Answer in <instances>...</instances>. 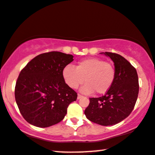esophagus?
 <instances>
[{"label":"esophagus","mask_w":155,"mask_h":155,"mask_svg":"<svg viewBox=\"0 0 155 155\" xmlns=\"http://www.w3.org/2000/svg\"><path fill=\"white\" fill-rule=\"evenodd\" d=\"M82 97H83V96H81V94H78V96H77V99H80L81 98H82Z\"/></svg>","instance_id":"esophagus-1"}]
</instances>
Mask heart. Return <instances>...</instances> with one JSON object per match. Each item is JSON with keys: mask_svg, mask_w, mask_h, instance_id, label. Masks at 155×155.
Wrapping results in <instances>:
<instances>
[{"mask_svg": "<svg viewBox=\"0 0 155 155\" xmlns=\"http://www.w3.org/2000/svg\"><path fill=\"white\" fill-rule=\"evenodd\" d=\"M116 71L112 64L99 58H88L79 61L75 68L67 65L62 70V76L67 86L76 89L84 82L81 92L90 94L96 91L104 94L113 86Z\"/></svg>", "mask_w": 155, "mask_h": 155, "instance_id": "b5f03b06", "label": "heart"}]
</instances>
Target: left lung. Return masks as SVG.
I'll return each mask as SVG.
<instances>
[{"instance_id": "left-lung-1", "label": "left lung", "mask_w": 155, "mask_h": 155, "mask_svg": "<svg viewBox=\"0 0 155 155\" xmlns=\"http://www.w3.org/2000/svg\"><path fill=\"white\" fill-rule=\"evenodd\" d=\"M114 62L116 76L113 86L99 98H90L84 113L93 123L108 126L117 124L133 111L139 93V82L135 68L121 55L102 52Z\"/></svg>"}]
</instances>
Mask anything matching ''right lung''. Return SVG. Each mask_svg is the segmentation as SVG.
I'll return each instance as SVG.
<instances>
[{
    "label": "right lung",
    "instance_id": "obj_1",
    "mask_svg": "<svg viewBox=\"0 0 155 155\" xmlns=\"http://www.w3.org/2000/svg\"><path fill=\"white\" fill-rule=\"evenodd\" d=\"M73 55L50 51L39 54L22 69L15 88L20 112L27 122L47 127L62 120L77 94L67 86L62 70Z\"/></svg>",
    "mask_w": 155,
    "mask_h": 155
}]
</instances>
